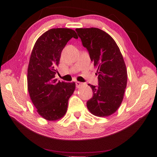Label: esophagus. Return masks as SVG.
I'll return each instance as SVG.
<instances>
[{
  "label": "esophagus",
  "mask_w": 157,
  "mask_h": 157,
  "mask_svg": "<svg viewBox=\"0 0 157 157\" xmlns=\"http://www.w3.org/2000/svg\"><path fill=\"white\" fill-rule=\"evenodd\" d=\"M76 87L77 88H80V87L82 86V82H76Z\"/></svg>",
  "instance_id": "34e87169"
}]
</instances>
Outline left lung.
Returning a JSON list of instances; mask_svg holds the SVG:
<instances>
[{"label":"left lung","instance_id":"left-lung-1","mask_svg":"<svg viewBox=\"0 0 157 157\" xmlns=\"http://www.w3.org/2000/svg\"><path fill=\"white\" fill-rule=\"evenodd\" d=\"M75 30L98 74V86L88 84L94 95L87 101V108L94 116H109L121 106L127 86V72L123 57L116 41L105 31L96 28Z\"/></svg>","mask_w":157,"mask_h":157}]
</instances>
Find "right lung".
Here are the masks:
<instances>
[{
  "label": "right lung",
  "instance_id": "1",
  "mask_svg": "<svg viewBox=\"0 0 157 157\" xmlns=\"http://www.w3.org/2000/svg\"><path fill=\"white\" fill-rule=\"evenodd\" d=\"M78 39L69 28H53L39 37L32 51L28 68V90L32 102L41 116L57 121L65 115L75 82L57 81L55 74L61 53L71 38Z\"/></svg>",
  "mask_w": 157,
  "mask_h": 157
}]
</instances>
